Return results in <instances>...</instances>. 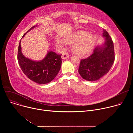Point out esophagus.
Wrapping results in <instances>:
<instances>
[{"instance_id": "1", "label": "esophagus", "mask_w": 133, "mask_h": 133, "mask_svg": "<svg viewBox=\"0 0 133 133\" xmlns=\"http://www.w3.org/2000/svg\"><path fill=\"white\" fill-rule=\"evenodd\" d=\"M69 57V55L67 52H63L62 54V58L63 59H66Z\"/></svg>"}]
</instances>
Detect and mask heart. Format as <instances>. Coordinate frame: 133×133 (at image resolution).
Returning <instances> with one entry per match:
<instances>
[{
  "label": "heart",
  "instance_id": "obj_1",
  "mask_svg": "<svg viewBox=\"0 0 133 133\" xmlns=\"http://www.w3.org/2000/svg\"><path fill=\"white\" fill-rule=\"evenodd\" d=\"M96 41V37L94 35L89 34L85 31H80L74 34L67 36L65 42L67 43H73L74 51L81 56L88 54L92 49ZM64 41H58L61 45L65 44Z\"/></svg>",
  "mask_w": 133,
  "mask_h": 133
}]
</instances>
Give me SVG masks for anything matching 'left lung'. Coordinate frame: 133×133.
Returning <instances> with one entry per match:
<instances>
[{
	"instance_id": "8db88e82",
	"label": "left lung",
	"mask_w": 133,
	"mask_h": 133,
	"mask_svg": "<svg viewBox=\"0 0 133 133\" xmlns=\"http://www.w3.org/2000/svg\"><path fill=\"white\" fill-rule=\"evenodd\" d=\"M105 42L97 46L88 57L81 59L78 72L82 77L88 81H96L102 78L110 69L115 61L113 42L107 31L103 29Z\"/></svg>"
}]
</instances>
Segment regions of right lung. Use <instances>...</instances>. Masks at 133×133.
I'll return each mask as SVG.
<instances>
[{"instance_id":"1","label":"right lung","mask_w":133,"mask_h":133,"mask_svg":"<svg viewBox=\"0 0 133 133\" xmlns=\"http://www.w3.org/2000/svg\"><path fill=\"white\" fill-rule=\"evenodd\" d=\"M35 27H31L27 32ZM61 55L49 51L42 61H33L23 55L20 41L17 59L22 71L29 79L38 84H45L51 82L58 74L62 63Z\"/></svg>"}]
</instances>
